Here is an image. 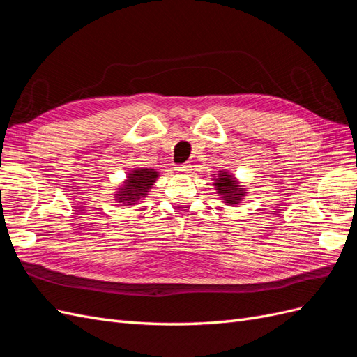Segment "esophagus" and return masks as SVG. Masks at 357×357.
Segmentation results:
<instances>
[{
	"instance_id": "esophagus-1",
	"label": "esophagus",
	"mask_w": 357,
	"mask_h": 357,
	"mask_svg": "<svg viewBox=\"0 0 357 357\" xmlns=\"http://www.w3.org/2000/svg\"><path fill=\"white\" fill-rule=\"evenodd\" d=\"M176 171L180 172V174H186V172L190 171V165L189 164H180L176 167Z\"/></svg>"
}]
</instances>
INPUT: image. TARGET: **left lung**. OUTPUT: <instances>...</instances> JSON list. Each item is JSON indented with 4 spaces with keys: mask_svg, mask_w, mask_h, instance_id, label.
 <instances>
[{
    "mask_svg": "<svg viewBox=\"0 0 357 357\" xmlns=\"http://www.w3.org/2000/svg\"><path fill=\"white\" fill-rule=\"evenodd\" d=\"M214 186L223 201L229 205L238 204L244 198V189L238 185L232 176H229L226 171H219L218 178H214Z\"/></svg>",
    "mask_w": 357,
    "mask_h": 357,
    "instance_id": "8db88e82",
    "label": "left lung"
}]
</instances>
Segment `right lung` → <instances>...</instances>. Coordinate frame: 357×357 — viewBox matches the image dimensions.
I'll return each instance as SVG.
<instances>
[{"instance_id": "obj_1", "label": "right lung", "mask_w": 357, "mask_h": 357, "mask_svg": "<svg viewBox=\"0 0 357 357\" xmlns=\"http://www.w3.org/2000/svg\"><path fill=\"white\" fill-rule=\"evenodd\" d=\"M158 171L152 168H137L129 172L126 181L119 186L114 193L116 201L122 205H135L142 198H146L149 189L158 178Z\"/></svg>"}]
</instances>
